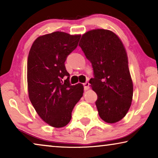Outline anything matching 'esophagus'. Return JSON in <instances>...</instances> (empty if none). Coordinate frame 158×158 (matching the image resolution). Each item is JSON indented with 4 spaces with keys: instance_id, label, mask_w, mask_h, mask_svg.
I'll return each instance as SVG.
<instances>
[{
    "instance_id": "1",
    "label": "esophagus",
    "mask_w": 158,
    "mask_h": 158,
    "mask_svg": "<svg viewBox=\"0 0 158 158\" xmlns=\"http://www.w3.org/2000/svg\"><path fill=\"white\" fill-rule=\"evenodd\" d=\"M83 85H84V90H87L89 89L90 83H88V82H85V83H83Z\"/></svg>"
}]
</instances>
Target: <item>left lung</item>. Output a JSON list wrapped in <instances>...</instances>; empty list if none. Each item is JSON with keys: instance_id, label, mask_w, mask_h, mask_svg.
Returning a JSON list of instances; mask_svg holds the SVG:
<instances>
[{"instance_id": "obj_1", "label": "left lung", "mask_w": 158, "mask_h": 158, "mask_svg": "<svg viewBox=\"0 0 158 158\" xmlns=\"http://www.w3.org/2000/svg\"><path fill=\"white\" fill-rule=\"evenodd\" d=\"M79 46L91 62L94 77L89 83L96 93L100 117L116 123L131 106L133 83L126 49L119 37L109 30L94 29L82 36Z\"/></svg>"}]
</instances>
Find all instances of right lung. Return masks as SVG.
<instances>
[{"label": "right lung", "instance_id": "1", "mask_svg": "<svg viewBox=\"0 0 158 158\" xmlns=\"http://www.w3.org/2000/svg\"><path fill=\"white\" fill-rule=\"evenodd\" d=\"M80 38L81 35L62 31L40 36L32 44L28 56L29 99L41 118L55 128L70 122L73 108L83 96V85H71L64 66Z\"/></svg>", "mask_w": 158, "mask_h": 158}]
</instances>
